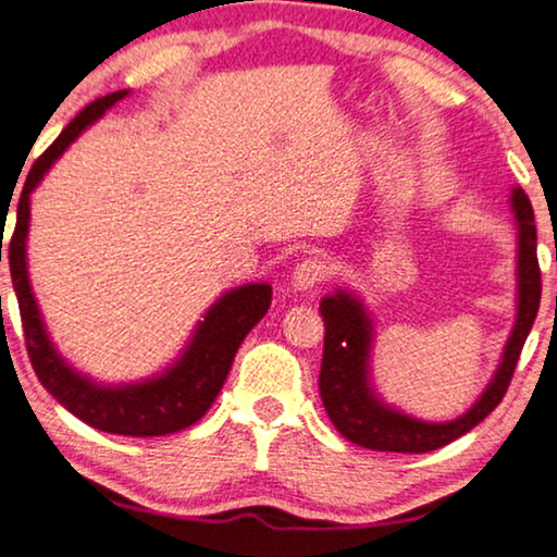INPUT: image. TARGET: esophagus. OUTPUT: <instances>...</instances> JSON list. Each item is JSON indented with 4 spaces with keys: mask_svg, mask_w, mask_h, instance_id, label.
Returning <instances> with one entry per match:
<instances>
[{
    "mask_svg": "<svg viewBox=\"0 0 557 557\" xmlns=\"http://www.w3.org/2000/svg\"><path fill=\"white\" fill-rule=\"evenodd\" d=\"M327 277H331V264L325 262V257H305V260L293 270V275H289L293 287L300 289V293L312 289Z\"/></svg>",
    "mask_w": 557,
    "mask_h": 557,
    "instance_id": "esophagus-1",
    "label": "esophagus"
}]
</instances>
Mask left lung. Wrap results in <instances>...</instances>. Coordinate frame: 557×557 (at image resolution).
<instances>
[{
	"instance_id": "left-lung-1",
	"label": "left lung",
	"mask_w": 557,
	"mask_h": 557,
	"mask_svg": "<svg viewBox=\"0 0 557 557\" xmlns=\"http://www.w3.org/2000/svg\"><path fill=\"white\" fill-rule=\"evenodd\" d=\"M510 207L517 226V315L505 343L503 358L487 388L472 409L451 421H424L388 406L379 396L371 375V350L375 341L373 318L354 289H335L320 300L325 323L323 366H320V398L333 426L358 446L373 451L424 454L454 442L490 417L503 401L515 373L520 350L528 341L540 308L537 230L532 203L520 186H512Z\"/></svg>"
}]
</instances>
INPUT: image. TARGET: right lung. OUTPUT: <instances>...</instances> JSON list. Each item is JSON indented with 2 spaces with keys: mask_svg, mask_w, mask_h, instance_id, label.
Wrapping results in <instances>:
<instances>
[{
  "mask_svg": "<svg viewBox=\"0 0 557 557\" xmlns=\"http://www.w3.org/2000/svg\"><path fill=\"white\" fill-rule=\"evenodd\" d=\"M128 96V90L108 92L92 100L75 115L58 140L29 169L25 189L17 201V222L10 239V272L14 295L20 302L22 327H25L27 354L42 386L85 424L108 434L123 436H163L182 432L197 424L209 411L222 391L232 360L242 341L260 323L272 302L268 282H247V285L226 289L214 305L203 312L186 341L182 354L163 371L131 383H100L70 366L60 356L47 333L40 305L33 293L27 270V234H29V201L52 163L67 151V146L85 128L103 119L115 103ZM4 224V216H2ZM2 262V247H0Z\"/></svg>",
  "mask_w": 557,
  "mask_h": 557,
  "instance_id": "right-lung-1",
  "label": "right lung"
}]
</instances>
